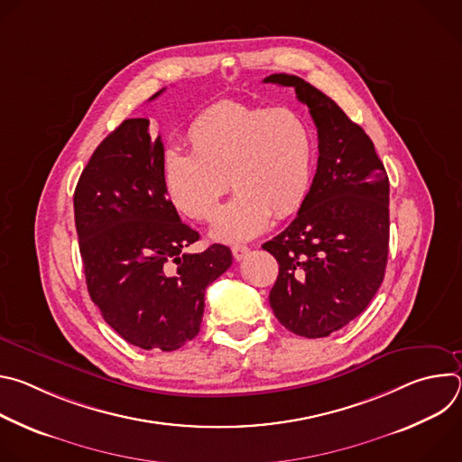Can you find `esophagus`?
Wrapping results in <instances>:
<instances>
[{"label":"esophagus","mask_w":462,"mask_h":462,"mask_svg":"<svg viewBox=\"0 0 462 462\" xmlns=\"http://www.w3.org/2000/svg\"><path fill=\"white\" fill-rule=\"evenodd\" d=\"M248 252H250V248H248L246 245H234V246H232V255H234L236 261L245 259V257L248 255Z\"/></svg>","instance_id":"34e87169"}]
</instances>
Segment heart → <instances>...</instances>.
Returning <instances> with one entry per match:
<instances>
[{"label":"heart","mask_w":462,"mask_h":462,"mask_svg":"<svg viewBox=\"0 0 462 462\" xmlns=\"http://www.w3.org/2000/svg\"><path fill=\"white\" fill-rule=\"evenodd\" d=\"M189 153L164 155L170 203L193 221H212L230 184L237 191L221 210L212 237L236 243L261 234L273 216L301 208L312 186L316 143L301 115L287 107L219 102L188 127Z\"/></svg>","instance_id":"b5f03b06"}]
</instances>
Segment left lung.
Instances as JSON below:
<instances>
[{"instance_id": "left-lung-1", "label": "left lung", "mask_w": 462, "mask_h": 462, "mask_svg": "<svg viewBox=\"0 0 462 462\" xmlns=\"http://www.w3.org/2000/svg\"><path fill=\"white\" fill-rule=\"evenodd\" d=\"M318 129V168L296 219L263 245L280 274L269 301L291 333L323 338L360 316L380 289L389 252V179L373 141L340 106L294 75Z\"/></svg>"}]
</instances>
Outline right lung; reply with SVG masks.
Returning <instances> with one entry per match:
<instances>
[{
	"label": "right lung",
	"instance_id": "obj_1",
	"mask_svg": "<svg viewBox=\"0 0 462 462\" xmlns=\"http://www.w3.org/2000/svg\"><path fill=\"white\" fill-rule=\"evenodd\" d=\"M162 162L150 120L125 118L91 155L73 203L88 291L102 318L141 349L175 351L199 333L207 287L230 269L232 252H184L199 234L166 197Z\"/></svg>",
	"mask_w": 462,
	"mask_h": 462
}]
</instances>
